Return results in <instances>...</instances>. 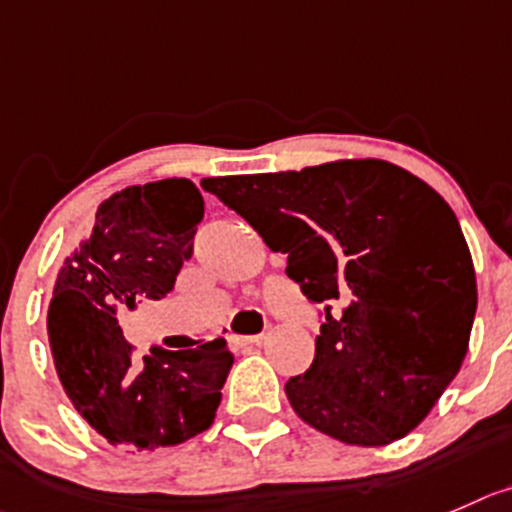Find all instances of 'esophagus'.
<instances>
[{
	"label": "esophagus",
	"mask_w": 512,
	"mask_h": 512,
	"mask_svg": "<svg viewBox=\"0 0 512 512\" xmlns=\"http://www.w3.org/2000/svg\"><path fill=\"white\" fill-rule=\"evenodd\" d=\"M261 339H264V334H248V337H238V334H233L231 344L233 347H248V344H259Z\"/></svg>",
	"instance_id": "obj_1"
}]
</instances>
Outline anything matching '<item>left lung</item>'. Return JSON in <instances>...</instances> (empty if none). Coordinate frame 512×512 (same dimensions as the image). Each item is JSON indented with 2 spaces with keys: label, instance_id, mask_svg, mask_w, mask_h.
I'll return each mask as SVG.
<instances>
[{
  "label": "left lung",
  "instance_id": "obj_1",
  "mask_svg": "<svg viewBox=\"0 0 512 512\" xmlns=\"http://www.w3.org/2000/svg\"><path fill=\"white\" fill-rule=\"evenodd\" d=\"M321 304L311 367L286 382L296 415L349 445L415 430L467 354L478 286L455 213L384 160L206 178Z\"/></svg>",
  "mask_w": 512,
  "mask_h": 512
}]
</instances>
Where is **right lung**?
Segmentation results:
<instances>
[{
	"label": "right lung",
	"mask_w": 512,
	"mask_h": 512,
	"mask_svg": "<svg viewBox=\"0 0 512 512\" xmlns=\"http://www.w3.org/2000/svg\"><path fill=\"white\" fill-rule=\"evenodd\" d=\"M203 211L186 178L125 188L97 208L92 236L60 271L47 314L57 377L110 445H178L208 430L221 405L233 364L226 339L135 359L118 324V309L173 291Z\"/></svg>",
	"instance_id": "add662e5"
}]
</instances>
